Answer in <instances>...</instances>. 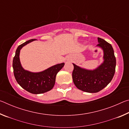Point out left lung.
Instances as JSON below:
<instances>
[{"label": "left lung", "mask_w": 129, "mask_h": 129, "mask_svg": "<svg viewBox=\"0 0 129 129\" xmlns=\"http://www.w3.org/2000/svg\"><path fill=\"white\" fill-rule=\"evenodd\" d=\"M97 45L103 50L104 61L97 68L89 70L73 64L72 78L76 86L88 93H97L108 85L113 79L116 66L114 52L110 44L98 38Z\"/></svg>", "instance_id": "1"}]
</instances>
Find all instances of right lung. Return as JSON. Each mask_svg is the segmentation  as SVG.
I'll list each match as a JSON object with an SVG mask.
<instances>
[{
	"mask_svg": "<svg viewBox=\"0 0 129 129\" xmlns=\"http://www.w3.org/2000/svg\"><path fill=\"white\" fill-rule=\"evenodd\" d=\"M35 40L36 39L28 40L17 47L13 59L12 67L15 79L20 86L28 92L38 94L47 92L53 88L57 74L65 64L62 62L54 65L40 72H31L25 70L21 66L19 57L20 50Z\"/></svg>",
	"mask_w": 129,
	"mask_h": 129,
	"instance_id": "add662e5",
	"label": "right lung"
}]
</instances>
